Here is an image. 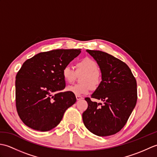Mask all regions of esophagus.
<instances>
[{"label":"esophagus","mask_w":157,"mask_h":157,"mask_svg":"<svg viewBox=\"0 0 157 157\" xmlns=\"http://www.w3.org/2000/svg\"><path fill=\"white\" fill-rule=\"evenodd\" d=\"M76 99H77V101H79V100L83 99V98L82 97V96H78V95H77V96H76Z\"/></svg>","instance_id":"obj_1"}]
</instances>
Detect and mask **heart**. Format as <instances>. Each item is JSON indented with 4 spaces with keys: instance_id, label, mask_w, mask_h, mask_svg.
<instances>
[{
    "instance_id": "heart-1",
    "label": "heart",
    "mask_w": 157,
    "mask_h": 157,
    "mask_svg": "<svg viewBox=\"0 0 157 157\" xmlns=\"http://www.w3.org/2000/svg\"><path fill=\"white\" fill-rule=\"evenodd\" d=\"M78 71H84L86 74L82 77V84L67 86V90L78 96L88 94L91 90V86L96 88L99 83L98 67L97 63L90 58H85L77 63ZM62 76L67 83H71L75 77V71L71 66L65 65L62 69Z\"/></svg>"
}]
</instances>
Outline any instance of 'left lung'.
Instances as JSON below:
<instances>
[{
	"label": "left lung",
	"instance_id": "1",
	"mask_svg": "<svg viewBox=\"0 0 157 157\" xmlns=\"http://www.w3.org/2000/svg\"><path fill=\"white\" fill-rule=\"evenodd\" d=\"M101 69L102 81L91 95L101 103L86 98L88 106L83 113L84 125L98 136L113 135L128 121L137 102V83L124 62L108 53L86 50ZM101 104V106L98 107Z\"/></svg>",
	"mask_w": 157,
	"mask_h": 157
}]
</instances>
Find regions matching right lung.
Instances as JSON below:
<instances>
[{
	"label": "right lung",
	"instance_id": "add662e5",
	"mask_svg": "<svg viewBox=\"0 0 157 157\" xmlns=\"http://www.w3.org/2000/svg\"><path fill=\"white\" fill-rule=\"evenodd\" d=\"M81 49H57L28 59L16 75V107L20 119L33 129L47 132L57 126L65 111L76 102L65 88L62 69Z\"/></svg>",
	"mask_w": 157,
	"mask_h": 157
}]
</instances>
